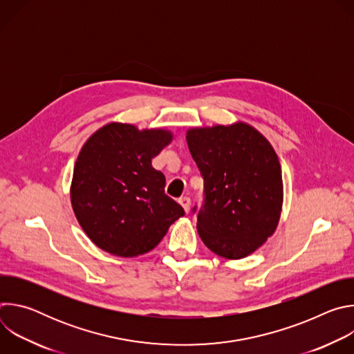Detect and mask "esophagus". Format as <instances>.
<instances>
[{
    "label": "esophagus",
    "instance_id": "obj_1",
    "mask_svg": "<svg viewBox=\"0 0 354 354\" xmlns=\"http://www.w3.org/2000/svg\"><path fill=\"white\" fill-rule=\"evenodd\" d=\"M179 203H180V206L183 207L185 213H189V212H190V198H189L187 196L180 197V198H179Z\"/></svg>",
    "mask_w": 354,
    "mask_h": 354
}]
</instances>
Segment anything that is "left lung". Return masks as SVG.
<instances>
[{
	"label": "left lung",
	"instance_id": "8db88e82",
	"mask_svg": "<svg viewBox=\"0 0 354 354\" xmlns=\"http://www.w3.org/2000/svg\"><path fill=\"white\" fill-rule=\"evenodd\" d=\"M186 141L205 179V205L197 213L201 241L225 259L254 254L276 231L283 206L272 144L243 122L189 129Z\"/></svg>",
	"mask_w": 354,
	"mask_h": 354
}]
</instances>
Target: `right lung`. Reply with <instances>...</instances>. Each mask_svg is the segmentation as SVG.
<instances>
[{
  "instance_id": "add662e5",
  "label": "right lung",
  "mask_w": 354,
  "mask_h": 354,
  "mask_svg": "<svg viewBox=\"0 0 354 354\" xmlns=\"http://www.w3.org/2000/svg\"><path fill=\"white\" fill-rule=\"evenodd\" d=\"M165 129L112 122L82 145L70 189L74 214L102 250L133 258L154 249L185 212L165 194L151 160L172 141Z\"/></svg>"
}]
</instances>
